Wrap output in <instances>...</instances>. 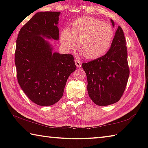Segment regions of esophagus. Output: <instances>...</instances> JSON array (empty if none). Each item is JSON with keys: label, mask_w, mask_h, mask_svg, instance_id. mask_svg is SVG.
<instances>
[{"label": "esophagus", "mask_w": 148, "mask_h": 148, "mask_svg": "<svg viewBox=\"0 0 148 148\" xmlns=\"http://www.w3.org/2000/svg\"><path fill=\"white\" fill-rule=\"evenodd\" d=\"M75 64H76V66L77 68H79V67L82 66V62L79 59H76V61H75Z\"/></svg>", "instance_id": "esophagus-1"}]
</instances>
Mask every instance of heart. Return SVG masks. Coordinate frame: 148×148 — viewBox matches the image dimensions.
<instances>
[{
    "label": "heart",
    "instance_id": "b5f03b06",
    "mask_svg": "<svg viewBox=\"0 0 148 148\" xmlns=\"http://www.w3.org/2000/svg\"><path fill=\"white\" fill-rule=\"evenodd\" d=\"M115 31L111 25L91 17H82L71 25V31L64 28L61 42L67 49L73 48L77 42V50L88 59L99 58L106 53L113 42Z\"/></svg>",
    "mask_w": 148,
    "mask_h": 148
}]
</instances>
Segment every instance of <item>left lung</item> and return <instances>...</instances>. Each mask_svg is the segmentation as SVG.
<instances>
[{
	"instance_id": "1",
	"label": "left lung",
	"mask_w": 148,
	"mask_h": 148,
	"mask_svg": "<svg viewBox=\"0 0 148 148\" xmlns=\"http://www.w3.org/2000/svg\"><path fill=\"white\" fill-rule=\"evenodd\" d=\"M112 25L114 22L111 19ZM87 92L95 104L108 106L119 101L129 76L126 40L121 27H117L110 49L104 56L84 62Z\"/></svg>"
}]
</instances>
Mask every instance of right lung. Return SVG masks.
Listing matches in <instances>:
<instances>
[{
	"mask_svg": "<svg viewBox=\"0 0 148 148\" xmlns=\"http://www.w3.org/2000/svg\"><path fill=\"white\" fill-rule=\"evenodd\" d=\"M59 12H38L24 25L16 40L15 64L21 88L34 103L51 106L63 95L67 79L76 69L71 54L53 52L46 40H58Z\"/></svg>",
	"mask_w": 148,
	"mask_h": 148,
	"instance_id": "add662e5",
	"label": "right lung"
}]
</instances>
